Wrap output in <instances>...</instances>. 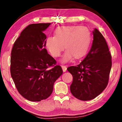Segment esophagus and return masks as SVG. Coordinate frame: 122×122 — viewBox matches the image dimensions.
Instances as JSON below:
<instances>
[{
    "label": "esophagus",
    "mask_w": 122,
    "mask_h": 122,
    "mask_svg": "<svg viewBox=\"0 0 122 122\" xmlns=\"http://www.w3.org/2000/svg\"><path fill=\"white\" fill-rule=\"evenodd\" d=\"M61 67L62 68V70L64 72H65L66 71H67V67H66V66H63V65L61 66Z\"/></svg>",
    "instance_id": "obj_1"
}]
</instances>
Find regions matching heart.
Returning a JSON list of instances; mask_svg holds the SVG:
<instances>
[{"instance_id":"obj_1","label":"heart","mask_w":122,"mask_h":122,"mask_svg":"<svg viewBox=\"0 0 122 122\" xmlns=\"http://www.w3.org/2000/svg\"><path fill=\"white\" fill-rule=\"evenodd\" d=\"M55 36H49L46 40V46L53 56H59L64 49L63 62L81 58L86 54L91 41V34L86 27L81 26H62L55 30Z\"/></svg>"}]
</instances>
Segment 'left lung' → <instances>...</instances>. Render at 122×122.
I'll return each mask as SVG.
<instances>
[{
  "label": "left lung",
  "instance_id": "8db88e82",
  "mask_svg": "<svg viewBox=\"0 0 122 122\" xmlns=\"http://www.w3.org/2000/svg\"><path fill=\"white\" fill-rule=\"evenodd\" d=\"M94 40L86 57L68 71L73 75L70 86L72 95L81 101L96 97L107 87L112 65L111 56L106 40L97 29L92 31Z\"/></svg>",
  "mask_w": 122,
  "mask_h": 122
}]
</instances>
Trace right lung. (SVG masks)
I'll return each mask as SVG.
<instances>
[{"label": "right lung", "mask_w": 122, "mask_h": 122, "mask_svg": "<svg viewBox=\"0 0 122 122\" xmlns=\"http://www.w3.org/2000/svg\"><path fill=\"white\" fill-rule=\"evenodd\" d=\"M51 23L30 24L22 30L11 51V71L18 92L27 100L39 102L52 93L54 82L63 73L48 54L43 32Z\"/></svg>", "instance_id": "obj_1"}]
</instances>
